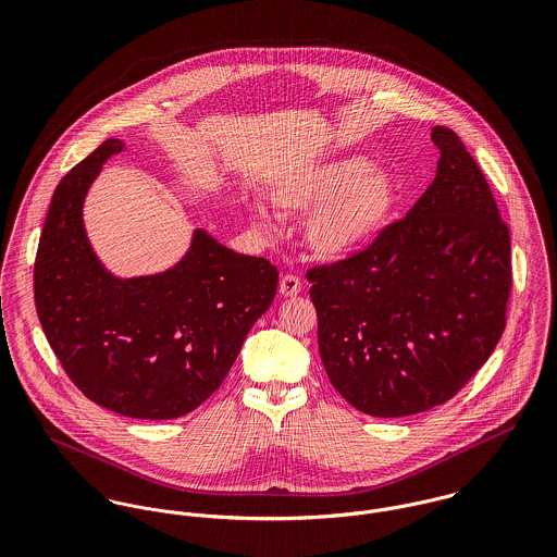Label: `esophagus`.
Listing matches in <instances>:
<instances>
[{
  "mask_svg": "<svg viewBox=\"0 0 557 557\" xmlns=\"http://www.w3.org/2000/svg\"><path fill=\"white\" fill-rule=\"evenodd\" d=\"M278 292L283 296H287V298H294V296H298L302 292V283H300V278L296 274H283Z\"/></svg>",
  "mask_w": 557,
  "mask_h": 557,
  "instance_id": "obj_1",
  "label": "esophagus"
}]
</instances>
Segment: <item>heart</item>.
<instances>
[{"label": "heart", "mask_w": 557, "mask_h": 557, "mask_svg": "<svg viewBox=\"0 0 557 557\" xmlns=\"http://www.w3.org/2000/svg\"><path fill=\"white\" fill-rule=\"evenodd\" d=\"M272 201L287 214H311L309 246L323 257L362 250L382 234L397 206V186L364 157L327 160L305 166L272 188ZM252 219L268 225L263 208Z\"/></svg>", "instance_id": "heart-1"}]
</instances>
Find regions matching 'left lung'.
Listing matches in <instances>:
<instances>
[{
  "instance_id": "8db88e82",
  "label": "left lung",
  "mask_w": 557,
  "mask_h": 557,
  "mask_svg": "<svg viewBox=\"0 0 557 557\" xmlns=\"http://www.w3.org/2000/svg\"><path fill=\"white\" fill-rule=\"evenodd\" d=\"M437 175L358 252L307 270L336 393L377 418L455 397L493 354L512 287L510 234L476 160L435 126Z\"/></svg>"
}]
</instances>
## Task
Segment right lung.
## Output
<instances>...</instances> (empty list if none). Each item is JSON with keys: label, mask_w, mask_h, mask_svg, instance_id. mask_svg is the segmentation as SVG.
<instances>
[{"label": "right lung", "mask_w": 557, "mask_h": 557, "mask_svg": "<svg viewBox=\"0 0 557 557\" xmlns=\"http://www.w3.org/2000/svg\"><path fill=\"white\" fill-rule=\"evenodd\" d=\"M107 139L58 184L34 261V300L62 369L96 405L141 420L180 418L227 377L276 296L278 270L195 232L188 255L157 276L120 281L85 238L81 206Z\"/></svg>", "instance_id": "right-lung-1"}]
</instances>
